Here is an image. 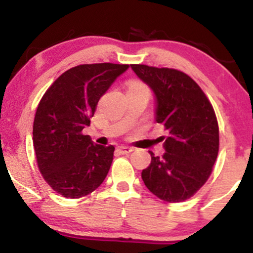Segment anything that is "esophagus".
<instances>
[{
    "label": "esophagus",
    "mask_w": 253,
    "mask_h": 253,
    "mask_svg": "<svg viewBox=\"0 0 253 253\" xmlns=\"http://www.w3.org/2000/svg\"><path fill=\"white\" fill-rule=\"evenodd\" d=\"M117 150H119L121 154H129L131 152H133V148L127 147V145H120V147L117 148Z\"/></svg>",
    "instance_id": "esophagus-1"
}]
</instances>
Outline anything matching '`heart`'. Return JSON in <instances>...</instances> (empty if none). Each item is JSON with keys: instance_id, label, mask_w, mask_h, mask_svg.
<instances>
[{"instance_id": "heart-1", "label": "heart", "mask_w": 253, "mask_h": 253, "mask_svg": "<svg viewBox=\"0 0 253 253\" xmlns=\"http://www.w3.org/2000/svg\"><path fill=\"white\" fill-rule=\"evenodd\" d=\"M127 90H148V88L145 84L142 83V82L132 81L129 82L128 85H127Z\"/></svg>"}]
</instances>
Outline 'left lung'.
<instances>
[{
    "label": "left lung",
    "mask_w": 253,
    "mask_h": 253,
    "mask_svg": "<svg viewBox=\"0 0 253 253\" xmlns=\"http://www.w3.org/2000/svg\"><path fill=\"white\" fill-rule=\"evenodd\" d=\"M155 95V121L164 125L165 153L142 171L148 190L165 202H182L207 182L218 157L219 127L211 101L190 76L174 68L131 65Z\"/></svg>",
    "instance_id": "left-lung-1"
}]
</instances>
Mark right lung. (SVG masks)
Listing matches in <instances>:
<instances>
[{"mask_svg":"<svg viewBox=\"0 0 253 253\" xmlns=\"http://www.w3.org/2000/svg\"><path fill=\"white\" fill-rule=\"evenodd\" d=\"M128 65L91 63L70 68L45 91L33 125L38 167L50 187L66 198L89 195L105 180L114 145L82 133L98 101Z\"/></svg>","mask_w":253,"mask_h":253,"instance_id":"1","label":"right lung"}]
</instances>
